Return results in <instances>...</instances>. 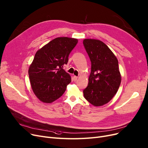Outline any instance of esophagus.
Returning a JSON list of instances; mask_svg holds the SVG:
<instances>
[{"label": "esophagus", "instance_id": "34e87169", "mask_svg": "<svg viewBox=\"0 0 148 148\" xmlns=\"http://www.w3.org/2000/svg\"><path fill=\"white\" fill-rule=\"evenodd\" d=\"M77 79H78V77L77 76H75V75L74 76V81H76L77 80Z\"/></svg>", "mask_w": 148, "mask_h": 148}]
</instances>
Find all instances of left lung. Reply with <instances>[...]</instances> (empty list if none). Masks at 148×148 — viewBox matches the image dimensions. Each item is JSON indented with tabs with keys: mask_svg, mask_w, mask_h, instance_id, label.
<instances>
[{
	"mask_svg": "<svg viewBox=\"0 0 148 148\" xmlns=\"http://www.w3.org/2000/svg\"><path fill=\"white\" fill-rule=\"evenodd\" d=\"M83 45L91 62L88 85L84 97L95 106L104 105L116 94L121 77L116 56L100 40L85 38Z\"/></svg>",
	"mask_w": 148,
	"mask_h": 148,
	"instance_id": "obj_1",
	"label": "left lung"
}]
</instances>
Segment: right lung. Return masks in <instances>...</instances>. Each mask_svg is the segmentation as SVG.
Masks as SVG:
<instances>
[{"mask_svg": "<svg viewBox=\"0 0 148 148\" xmlns=\"http://www.w3.org/2000/svg\"><path fill=\"white\" fill-rule=\"evenodd\" d=\"M77 38L57 37L38 49L28 69L32 90L43 103H51L60 98L71 82L63 69Z\"/></svg>", "mask_w": 148, "mask_h": 148, "instance_id": "right-lung-1", "label": "right lung"}]
</instances>
